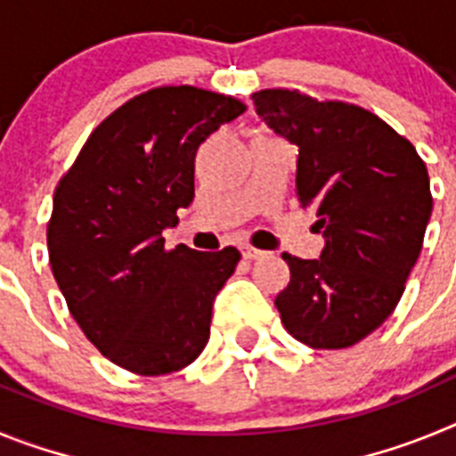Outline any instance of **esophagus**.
Returning <instances> with one entry per match:
<instances>
[{
	"label": "esophagus",
	"instance_id": "esophagus-1",
	"mask_svg": "<svg viewBox=\"0 0 456 456\" xmlns=\"http://www.w3.org/2000/svg\"><path fill=\"white\" fill-rule=\"evenodd\" d=\"M241 256H244V260H257V257L265 256V251H260V248H253V247H241Z\"/></svg>",
	"mask_w": 456,
	"mask_h": 456
}]
</instances>
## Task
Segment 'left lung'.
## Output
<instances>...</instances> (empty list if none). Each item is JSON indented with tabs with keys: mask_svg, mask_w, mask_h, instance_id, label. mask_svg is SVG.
Listing matches in <instances>:
<instances>
[{
	"mask_svg": "<svg viewBox=\"0 0 456 456\" xmlns=\"http://www.w3.org/2000/svg\"><path fill=\"white\" fill-rule=\"evenodd\" d=\"M257 116L299 146L297 191L326 237L320 260L283 253L285 331L313 349L352 347L390 317L420 256L432 191L422 157L368 109L299 88L251 95Z\"/></svg>",
	"mask_w": 456,
	"mask_h": 456,
	"instance_id": "left-lung-1",
	"label": "left lung"
}]
</instances>
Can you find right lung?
I'll return each instance as SVG.
<instances>
[{
  "mask_svg": "<svg viewBox=\"0 0 456 456\" xmlns=\"http://www.w3.org/2000/svg\"><path fill=\"white\" fill-rule=\"evenodd\" d=\"M244 111L232 95L187 84L139 93L91 132L56 184L52 273L84 336L127 372H175L208 345L212 301L241 253L168 251L162 231L193 200L200 143Z\"/></svg>",
  "mask_w": 456,
  "mask_h": 456,
  "instance_id": "1",
  "label": "right lung"
}]
</instances>
